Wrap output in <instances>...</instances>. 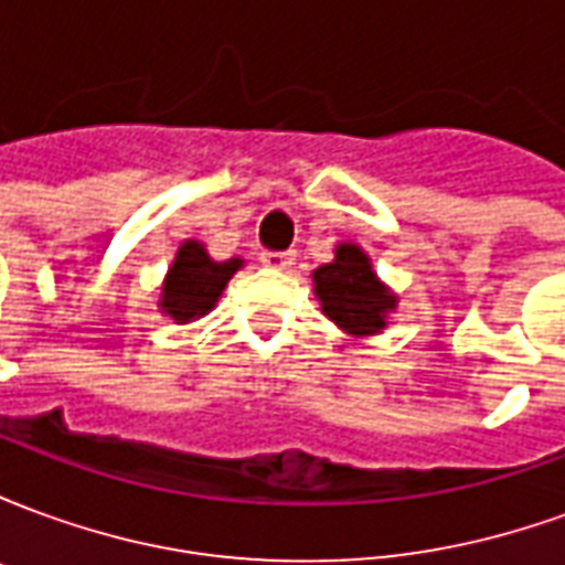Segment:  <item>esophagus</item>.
Returning <instances> with one entry per match:
<instances>
[{"label":"esophagus","mask_w":565,"mask_h":565,"mask_svg":"<svg viewBox=\"0 0 565 565\" xmlns=\"http://www.w3.org/2000/svg\"><path fill=\"white\" fill-rule=\"evenodd\" d=\"M259 259H263V266H269V269H290L296 254L294 250H263Z\"/></svg>","instance_id":"1"}]
</instances>
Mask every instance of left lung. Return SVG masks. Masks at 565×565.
Masks as SVG:
<instances>
[{"label":"left lung","instance_id":"1","mask_svg":"<svg viewBox=\"0 0 565 565\" xmlns=\"http://www.w3.org/2000/svg\"><path fill=\"white\" fill-rule=\"evenodd\" d=\"M315 290L323 315L351 335H372L384 330V315L396 302L381 287L372 263L356 245H339L335 259L315 271Z\"/></svg>","mask_w":565,"mask_h":565}]
</instances>
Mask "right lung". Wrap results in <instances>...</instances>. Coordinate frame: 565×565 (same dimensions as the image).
I'll use <instances>...</instances> for the list:
<instances>
[{
  "instance_id": "add662e5",
  "label": "right lung",
  "mask_w": 565,
  "mask_h": 565,
  "mask_svg": "<svg viewBox=\"0 0 565 565\" xmlns=\"http://www.w3.org/2000/svg\"><path fill=\"white\" fill-rule=\"evenodd\" d=\"M238 266H242V259L214 263L199 242H186L178 250L169 278L162 284V311L181 323L205 315L214 308L217 296Z\"/></svg>"
}]
</instances>
